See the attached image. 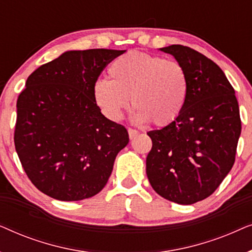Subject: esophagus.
<instances>
[{
    "label": "esophagus",
    "mask_w": 252,
    "mask_h": 252,
    "mask_svg": "<svg viewBox=\"0 0 252 252\" xmlns=\"http://www.w3.org/2000/svg\"><path fill=\"white\" fill-rule=\"evenodd\" d=\"M127 130H128V135H129V139L130 140H133L134 137H136L137 135H139V132H137V130H135V129L128 128Z\"/></svg>",
    "instance_id": "esophagus-1"
}]
</instances>
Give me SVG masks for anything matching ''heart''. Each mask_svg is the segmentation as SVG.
I'll return each mask as SVG.
<instances>
[{
  "mask_svg": "<svg viewBox=\"0 0 252 252\" xmlns=\"http://www.w3.org/2000/svg\"><path fill=\"white\" fill-rule=\"evenodd\" d=\"M110 80L93 87L96 105L109 120L118 122L129 103L136 123L165 126L174 122L187 101L188 77L185 67L160 56L130 51L117 58L108 70Z\"/></svg>",
  "mask_w": 252,
  "mask_h": 252,
  "instance_id": "obj_1",
  "label": "heart"
}]
</instances>
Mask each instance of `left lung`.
Masks as SVG:
<instances>
[{
	"label": "left lung",
	"instance_id": "obj_1",
	"mask_svg": "<svg viewBox=\"0 0 252 252\" xmlns=\"http://www.w3.org/2000/svg\"><path fill=\"white\" fill-rule=\"evenodd\" d=\"M188 77L187 101L177 119L147 134L153 141L147 177L154 190L178 204L212 195L235 161L241 118L235 91L221 68L181 44L160 48Z\"/></svg>",
	"mask_w": 252,
	"mask_h": 252
}]
</instances>
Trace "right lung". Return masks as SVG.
Returning a JSON list of instances; mask_svg holds the SVG:
<instances>
[{"mask_svg":"<svg viewBox=\"0 0 252 252\" xmlns=\"http://www.w3.org/2000/svg\"><path fill=\"white\" fill-rule=\"evenodd\" d=\"M125 50L66 51L27 78L17 99L15 147L32 184L60 201H81L104 188L128 143L125 126L101 113L93 87Z\"/></svg>","mask_w":252,"mask_h":252,"instance_id":"obj_1","label":"right lung"}]
</instances>
